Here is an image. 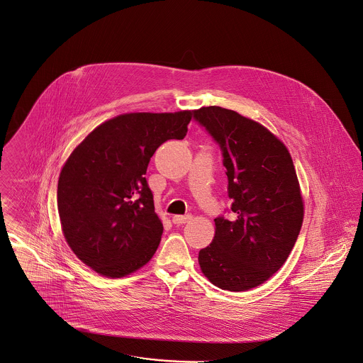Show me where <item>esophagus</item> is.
I'll return each mask as SVG.
<instances>
[{
	"instance_id": "esophagus-1",
	"label": "esophagus",
	"mask_w": 363,
	"mask_h": 363,
	"mask_svg": "<svg viewBox=\"0 0 363 363\" xmlns=\"http://www.w3.org/2000/svg\"><path fill=\"white\" fill-rule=\"evenodd\" d=\"M189 220H192L191 215H177L172 218V223L174 224H184V223H188Z\"/></svg>"
}]
</instances>
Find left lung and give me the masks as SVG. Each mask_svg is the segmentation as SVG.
<instances>
[{"instance_id":"obj_1","label":"left lung","mask_w":363,"mask_h":363,"mask_svg":"<svg viewBox=\"0 0 363 363\" xmlns=\"http://www.w3.org/2000/svg\"><path fill=\"white\" fill-rule=\"evenodd\" d=\"M221 150L233 218H215L199 251L205 277L220 289L255 288L288 259L303 223V201L288 148L262 125L220 106L194 112Z\"/></svg>"}]
</instances>
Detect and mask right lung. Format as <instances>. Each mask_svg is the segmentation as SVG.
Here are the masks:
<instances>
[{
  "label": "right lung",
  "mask_w": 363,
  "mask_h": 363,
  "mask_svg": "<svg viewBox=\"0 0 363 363\" xmlns=\"http://www.w3.org/2000/svg\"><path fill=\"white\" fill-rule=\"evenodd\" d=\"M194 111L126 113L92 130L66 161L57 209L74 254L101 275L121 278L145 265L161 240L145 179L150 158L186 136Z\"/></svg>",
  "instance_id": "right-lung-1"
}]
</instances>
